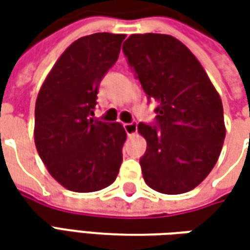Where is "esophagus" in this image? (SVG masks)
Returning <instances> with one entry per match:
<instances>
[{
	"instance_id": "34e87169",
	"label": "esophagus",
	"mask_w": 250,
	"mask_h": 250,
	"mask_svg": "<svg viewBox=\"0 0 250 250\" xmlns=\"http://www.w3.org/2000/svg\"><path fill=\"white\" fill-rule=\"evenodd\" d=\"M124 129H125V132H126V135H128V136L135 135V133L138 132V122L132 121V122H129V124H124Z\"/></svg>"
}]
</instances>
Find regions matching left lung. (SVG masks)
Wrapping results in <instances>:
<instances>
[{
	"label": "left lung",
	"mask_w": 250,
	"mask_h": 250,
	"mask_svg": "<svg viewBox=\"0 0 250 250\" xmlns=\"http://www.w3.org/2000/svg\"><path fill=\"white\" fill-rule=\"evenodd\" d=\"M154 122L138 125L147 142L140 157L145 182L166 195L196 188L216 166L226 138L223 103L206 71L172 36L132 34L122 45Z\"/></svg>",
	"instance_id": "obj_1"
}]
</instances>
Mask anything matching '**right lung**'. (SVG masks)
Here are the masks:
<instances>
[{
	"instance_id": "obj_1",
	"label": "right lung",
	"mask_w": 250,
	"mask_h": 250,
	"mask_svg": "<svg viewBox=\"0 0 250 250\" xmlns=\"http://www.w3.org/2000/svg\"><path fill=\"white\" fill-rule=\"evenodd\" d=\"M125 34L94 33L73 42L39 91L34 142L51 177L73 192L111 185L122 163L126 133L96 118L99 86L117 62Z\"/></svg>"
}]
</instances>
